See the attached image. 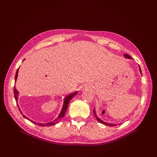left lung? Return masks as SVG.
<instances>
[{"instance_id":"1","label":"left lung","mask_w":157,"mask_h":157,"mask_svg":"<svg viewBox=\"0 0 157 157\" xmlns=\"http://www.w3.org/2000/svg\"><path fill=\"white\" fill-rule=\"evenodd\" d=\"M124 57L125 58H128V59H132V58L131 57L129 56V55H128V54H125L124 55ZM139 67H140V72H141V68H140V67L139 66ZM93 112H94V115H95V116H96V119L98 121V122H101V124H105V125H107V126H117V124H111V123H107V122H103V121H101L100 119H99V118L96 116V112H95V109H94V111H93Z\"/></svg>"}]
</instances>
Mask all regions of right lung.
<instances>
[{
    "instance_id": "add662e5",
    "label": "right lung",
    "mask_w": 157,
    "mask_h": 157,
    "mask_svg": "<svg viewBox=\"0 0 157 157\" xmlns=\"http://www.w3.org/2000/svg\"><path fill=\"white\" fill-rule=\"evenodd\" d=\"M18 69L16 71V76H15V81H16L17 80V73H18ZM13 93H14V97H15V99H16V101H17V98H18V94L19 92H17V90L16 89L15 86H14V88H13ZM78 92H75L73 94H71L69 95H68V96L67 97H65V100H64V103H63V107H62V109H61V111L59 113V115H58V118H56V119L53 121L52 122H48V123H46V124H43V123H36L34 121H33L31 120H29V118H28L27 117H25L24 115H23V117L27 118V119L29 120L31 122H32L33 123H34V124H36V125H39V126H52V125H54L56 124H57L59 122V121H60L61 118H62L65 115V113L66 111H67V107H68V104L69 103L71 99H72L76 94H77ZM18 109H19V107H18ZM19 110L21 111V110L20 109H19Z\"/></svg>"
}]
</instances>
